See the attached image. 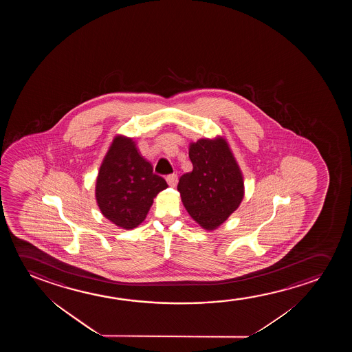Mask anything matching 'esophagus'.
Wrapping results in <instances>:
<instances>
[{
  "label": "esophagus",
  "instance_id": "esophagus-1",
  "mask_svg": "<svg viewBox=\"0 0 352 352\" xmlns=\"http://www.w3.org/2000/svg\"><path fill=\"white\" fill-rule=\"evenodd\" d=\"M166 180H167V183H168L170 188H175L177 184H178V175L177 174H169V175H167Z\"/></svg>",
  "mask_w": 352,
  "mask_h": 352
}]
</instances>
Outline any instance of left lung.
I'll return each mask as SVG.
<instances>
[{"label":"left lung","mask_w":352,"mask_h":352,"mask_svg":"<svg viewBox=\"0 0 352 352\" xmlns=\"http://www.w3.org/2000/svg\"><path fill=\"white\" fill-rule=\"evenodd\" d=\"M192 172L179 179L184 207L199 226L212 231L226 221L244 197V180L230 145L222 137L190 144Z\"/></svg>","instance_id":"obj_1"}]
</instances>
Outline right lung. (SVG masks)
Here are the masks:
<instances>
[{
    "instance_id": "obj_1",
    "label": "right lung",
    "mask_w": 352,
    "mask_h": 352,
    "mask_svg": "<svg viewBox=\"0 0 352 352\" xmlns=\"http://www.w3.org/2000/svg\"><path fill=\"white\" fill-rule=\"evenodd\" d=\"M167 186L140 154L133 140L116 135L102 161L95 195L104 217L118 227L132 230L144 221L154 198Z\"/></svg>"
}]
</instances>
